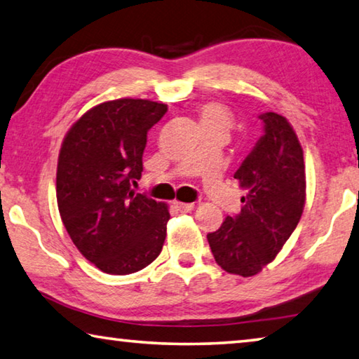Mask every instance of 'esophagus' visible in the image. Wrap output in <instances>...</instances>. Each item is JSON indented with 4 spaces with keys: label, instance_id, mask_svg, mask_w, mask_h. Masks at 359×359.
<instances>
[{
    "label": "esophagus",
    "instance_id": "1",
    "mask_svg": "<svg viewBox=\"0 0 359 359\" xmlns=\"http://www.w3.org/2000/svg\"><path fill=\"white\" fill-rule=\"evenodd\" d=\"M174 205H175V209L184 212V214L185 212H191L194 209L193 203H174Z\"/></svg>",
    "mask_w": 359,
    "mask_h": 359
}]
</instances>
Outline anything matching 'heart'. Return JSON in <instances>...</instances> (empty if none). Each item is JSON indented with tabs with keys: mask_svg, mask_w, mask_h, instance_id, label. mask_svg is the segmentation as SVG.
Returning <instances> with one entry per match:
<instances>
[{
	"mask_svg": "<svg viewBox=\"0 0 359 359\" xmlns=\"http://www.w3.org/2000/svg\"><path fill=\"white\" fill-rule=\"evenodd\" d=\"M199 121H201L203 130H223L228 133L233 126V117L226 107L218 102H205L199 109Z\"/></svg>",
	"mask_w": 359,
	"mask_h": 359,
	"instance_id": "heart-1",
	"label": "heart"
}]
</instances>
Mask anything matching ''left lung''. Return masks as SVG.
<instances>
[{
    "instance_id": "obj_1",
    "label": "left lung",
    "mask_w": 359,
    "mask_h": 359,
    "mask_svg": "<svg viewBox=\"0 0 359 359\" xmlns=\"http://www.w3.org/2000/svg\"><path fill=\"white\" fill-rule=\"evenodd\" d=\"M263 136L234 179L245 190L244 208L208 234L212 255L229 274L252 277L277 257L301 220L306 203V166L288 120L259 114Z\"/></svg>"
}]
</instances>
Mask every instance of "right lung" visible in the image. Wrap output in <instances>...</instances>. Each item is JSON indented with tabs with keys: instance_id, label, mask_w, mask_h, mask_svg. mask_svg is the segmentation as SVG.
<instances>
[{
	"instance_id": "right-lung-1",
	"label": "right lung",
	"mask_w": 359,
	"mask_h": 359,
	"mask_svg": "<svg viewBox=\"0 0 359 359\" xmlns=\"http://www.w3.org/2000/svg\"><path fill=\"white\" fill-rule=\"evenodd\" d=\"M166 112V104L149 100L102 102L72 125L60 150V215L77 250L106 274L144 269L165 244L166 204L133 187L147 133Z\"/></svg>"
}]
</instances>
